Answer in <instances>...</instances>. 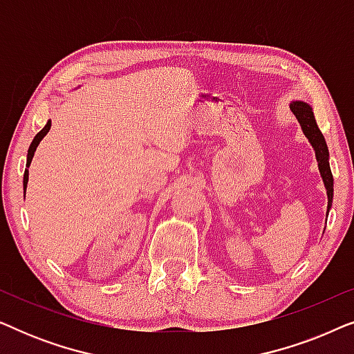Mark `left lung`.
Wrapping results in <instances>:
<instances>
[{"instance_id":"obj_1","label":"left lung","mask_w":354,"mask_h":354,"mask_svg":"<svg viewBox=\"0 0 354 354\" xmlns=\"http://www.w3.org/2000/svg\"><path fill=\"white\" fill-rule=\"evenodd\" d=\"M290 109L292 113L297 115L299 125H301L303 133L306 135V138L311 143V147L316 151V159H317V166H319V172H321V177L324 180V185H326L327 190V214L330 211L332 206V200H333V177H332V171H330V164H328V148L326 143V138L321 130L317 127L316 119H314V113L313 108L304 101H292L290 103Z\"/></svg>"}]
</instances>
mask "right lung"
<instances>
[{
    "mask_svg": "<svg viewBox=\"0 0 354 354\" xmlns=\"http://www.w3.org/2000/svg\"><path fill=\"white\" fill-rule=\"evenodd\" d=\"M50 129H51V120H48L45 127H43L40 132L35 135V138L32 140L30 147H28V153H27V167H30V162H32V159H33V154H35V151H37V147H38V145H40L43 137H45V135L50 132ZM27 182H28V169H26V172H24V190H26V188H27Z\"/></svg>",
    "mask_w": 354,
    "mask_h": 354,
    "instance_id": "obj_1",
    "label": "right lung"
}]
</instances>
